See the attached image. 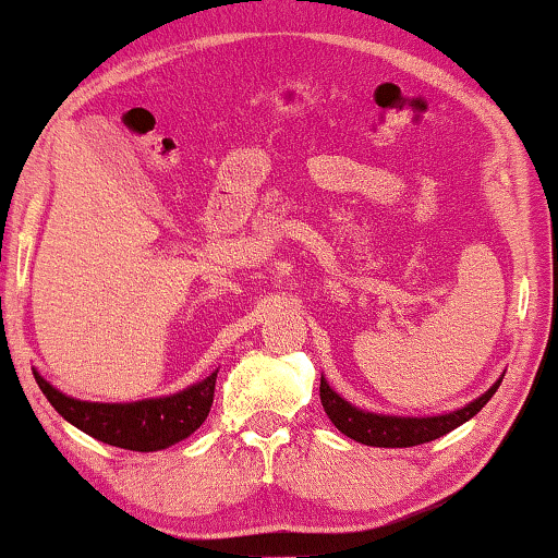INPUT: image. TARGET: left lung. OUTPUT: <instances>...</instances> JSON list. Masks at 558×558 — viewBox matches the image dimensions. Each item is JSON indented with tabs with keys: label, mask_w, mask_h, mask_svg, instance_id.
I'll return each mask as SVG.
<instances>
[{
	"label": "left lung",
	"mask_w": 558,
	"mask_h": 558,
	"mask_svg": "<svg viewBox=\"0 0 558 558\" xmlns=\"http://www.w3.org/2000/svg\"><path fill=\"white\" fill-rule=\"evenodd\" d=\"M498 378L487 388L483 396L470 401L468 407L449 411V414L439 416H388V414H373V411H363L353 407V403L335 393L325 378H319V401H323L325 414L330 422L345 434V437L361 441L368 447H416L426 445V441L439 439L449 434L457 426L470 422L500 386Z\"/></svg>",
	"instance_id": "obj_1"
}]
</instances>
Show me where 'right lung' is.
Instances as JSON below:
<instances>
[{"label": "right lung", "instance_id": "1", "mask_svg": "<svg viewBox=\"0 0 558 558\" xmlns=\"http://www.w3.org/2000/svg\"><path fill=\"white\" fill-rule=\"evenodd\" d=\"M33 373L45 399L65 422L104 445L132 449V452H157L187 439L208 418L218 378V371H213L201 384L172 396L132 403H98L60 393L40 373Z\"/></svg>", "mask_w": 558, "mask_h": 558}]
</instances>
